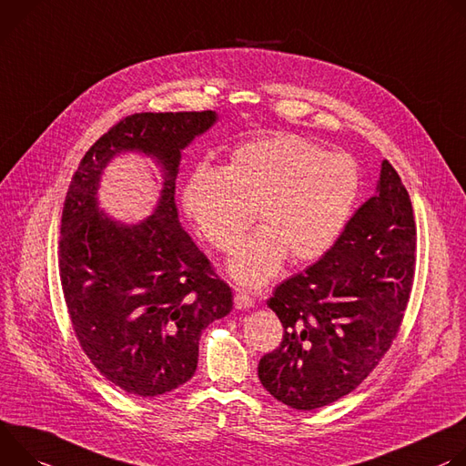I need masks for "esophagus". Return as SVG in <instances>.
Returning <instances> with one entry per match:
<instances>
[{
    "mask_svg": "<svg viewBox=\"0 0 466 466\" xmlns=\"http://www.w3.org/2000/svg\"><path fill=\"white\" fill-rule=\"evenodd\" d=\"M235 307H237V309H249V307H253L251 296H249L246 290L237 289V290H235Z\"/></svg>",
    "mask_w": 466,
    "mask_h": 466,
    "instance_id": "obj_1",
    "label": "esophagus"
}]
</instances>
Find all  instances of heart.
<instances>
[{
  "label": "heart",
  "mask_w": 466,
  "mask_h": 466,
  "mask_svg": "<svg viewBox=\"0 0 466 466\" xmlns=\"http://www.w3.org/2000/svg\"><path fill=\"white\" fill-rule=\"evenodd\" d=\"M360 188L355 161L298 135L240 144L222 170L199 165L181 190L185 215L222 251H231L255 218L263 228L229 261L242 285L272 279L285 257L317 261L342 235Z\"/></svg>",
  "instance_id": "b5f03b06"
}]
</instances>
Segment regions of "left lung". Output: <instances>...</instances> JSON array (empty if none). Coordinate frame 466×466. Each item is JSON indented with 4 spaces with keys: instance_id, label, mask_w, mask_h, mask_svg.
Segmentation results:
<instances>
[{
    "instance_id": "8db88e82",
    "label": "left lung",
    "mask_w": 466,
    "mask_h": 466,
    "mask_svg": "<svg viewBox=\"0 0 466 466\" xmlns=\"http://www.w3.org/2000/svg\"><path fill=\"white\" fill-rule=\"evenodd\" d=\"M415 235L409 194L383 161L376 194L333 248L268 299L285 333L257 372L276 400L311 410L367 380L400 329L415 276Z\"/></svg>"
}]
</instances>
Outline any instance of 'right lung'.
Wrapping results in <instances>:
<instances>
[{
    "instance_id": "add662e5",
    "label": "right lung",
    "mask_w": 466,
    "mask_h": 466,
    "mask_svg": "<svg viewBox=\"0 0 466 466\" xmlns=\"http://www.w3.org/2000/svg\"><path fill=\"white\" fill-rule=\"evenodd\" d=\"M217 120L215 111L131 115L94 142L66 192L59 272L68 315L92 365L129 394L187 383L201 331L233 307L229 285L181 228L174 198L181 151ZM122 152L162 168L158 205L137 225L98 209L102 170Z\"/></svg>"
}]
</instances>
